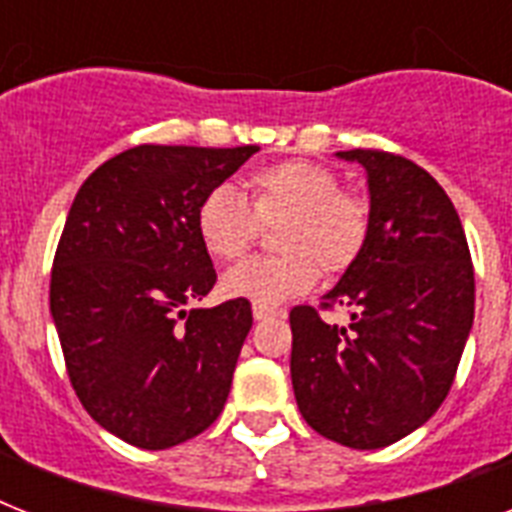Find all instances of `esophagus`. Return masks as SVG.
Masks as SVG:
<instances>
[{
    "mask_svg": "<svg viewBox=\"0 0 512 512\" xmlns=\"http://www.w3.org/2000/svg\"><path fill=\"white\" fill-rule=\"evenodd\" d=\"M252 316H255L257 321H263V319H271V316H284V311H276V308H271V305L255 303L252 305Z\"/></svg>",
    "mask_w": 512,
    "mask_h": 512,
    "instance_id": "1",
    "label": "esophagus"
}]
</instances>
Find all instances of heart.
Listing matches in <instances>:
<instances>
[{"label": "heart", "mask_w": 512, "mask_h": 512, "mask_svg": "<svg viewBox=\"0 0 512 512\" xmlns=\"http://www.w3.org/2000/svg\"><path fill=\"white\" fill-rule=\"evenodd\" d=\"M246 199L220 183L196 207V233L209 255L239 260L255 244L260 223H282L273 236L279 255L255 257L223 276L225 295L276 305L305 295L319 281V265L342 273L366 244L369 207L358 193L342 191L340 177L324 164L289 159L252 172Z\"/></svg>", "instance_id": "1"}]
</instances>
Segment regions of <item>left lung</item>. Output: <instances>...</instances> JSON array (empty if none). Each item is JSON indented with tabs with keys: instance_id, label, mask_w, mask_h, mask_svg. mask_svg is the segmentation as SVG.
Wrapping results in <instances>:
<instances>
[{
	"instance_id": "obj_1",
	"label": "left lung",
	"mask_w": 512,
	"mask_h": 512,
	"mask_svg": "<svg viewBox=\"0 0 512 512\" xmlns=\"http://www.w3.org/2000/svg\"><path fill=\"white\" fill-rule=\"evenodd\" d=\"M369 185L361 255L319 308L289 313L292 388L305 422L350 449H382L436 414L452 388L476 311L465 231L441 185L404 156L337 151Z\"/></svg>"
}]
</instances>
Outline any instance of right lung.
Returning <instances> with one entry per match:
<instances>
[{
	"label": "right lung",
	"instance_id": "obj_1",
	"mask_svg": "<svg viewBox=\"0 0 512 512\" xmlns=\"http://www.w3.org/2000/svg\"><path fill=\"white\" fill-rule=\"evenodd\" d=\"M257 151L135 146L100 164L68 209L52 321L82 406L127 444L170 449L223 412L252 305L188 311L217 281L196 207Z\"/></svg>",
	"mask_w": 512,
	"mask_h": 512
}]
</instances>
